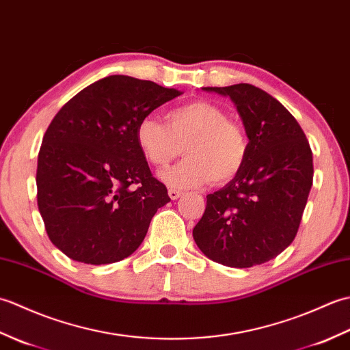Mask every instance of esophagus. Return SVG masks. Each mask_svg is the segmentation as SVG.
Segmentation results:
<instances>
[{
    "mask_svg": "<svg viewBox=\"0 0 350 350\" xmlns=\"http://www.w3.org/2000/svg\"><path fill=\"white\" fill-rule=\"evenodd\" d=\"M168 196H170L171 200H177V198H179V197L182 196V191L174 189V188H170V189H168Z\"/></svg>",
    "mask_w": 350,
    "mask_h": 350,
    "instance_id": "34e87169",
    "label": "esophagus"
}]
</instances>
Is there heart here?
I'll use <instances>...</instances> for the list:
<instances>
[{
	"label": "heart",
	"mask_w": 350,
	"mask_h": 350,
	"mask_svg": "<svg viewBox=\"0 0 350 350\" xmlns=\"http://www.w3.org/2000/svg\"><path fill=\"white\" fill-rule=\"evenodd\" d=\"M135 139L148 163L163 168L182 153L176 167L162 173L174 188L227 183L239 174L248 156V137L226 109L207 100H192L167 114V124L152 116L141 118Z\"/></svg>",
	"instance_id": "obj_1"
}]
</instances>
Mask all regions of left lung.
I'll use <instances>...</instances> for the list:
<instances>
[{
	"label": "left lung",
	"instance_id": "obj_1",
	"mask_svg": "<svg viewBox=\"0 0 350 350\" xmlns=\"http://www.w3.org/2000/svg\"><path fill=\"white\" fill-rule=\"evenodd\" d=\"M230 96L250 138L242 170L209 194L194 241L230 267L269 262L293 242L313 185V153L296 118L251 84L204 87Z\"/></svg>",
	"mask_w": 350,
	"mask_h": 350
}]
</instances>
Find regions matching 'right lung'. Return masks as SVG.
Returning a JSON list of instances; mask_svg holds the SVG:
<instances>
[{"label":"right lung","instance_id":"right-lung-1","mask_svg":"<svg viewBox=\"0 0 350 350\" xmlns=\"http://www.w3.org/2000/svg\"><path fill=\"white\" fill-rule=\"evenodd\" d=\"M153 81L111 75L85 87L52 118L37 159V206L48 237L72 260L129 257L170 202L135 139L141 118L180 96Z\"/></svg>","mask_w":350,"mask_h":350}]
</instances>
